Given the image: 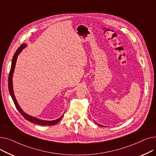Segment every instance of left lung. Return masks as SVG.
<instances>
[{
	"label": "left lung",
	"mask_w": 156,
	"mask_h": 156,
	"mask_svg": "<svg viewBox=\"0 0 156 156\" xmlns=\"http://www.w3.org/2000/svg\"><path fill=\"white\" fill-rule=\"evenodd\" d=\"M98 125H99V126H102V125H99V124H98Z\"/></svg>",
	"instance_id": "left-lung-1"
}]
</instances>
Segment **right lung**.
I'll return each instance as SVG.
<instances>
[{
	"instance_id": "right-lung-1",
	"label": "right lung",
	"mask_w": 156,
	"mask_h": 156,
	"mask_svg": "<svg viewBox=\"0 0 156 156\" xmlns=\"http://www.w3.org/2000/svg\"><path fill=\"white\" fill-rule=\"evenodd\" d=\"M26 47H27L26 44H23L21 45V46L17 49V51H16V52H15V54H14V56L12 57L11 67V69H10V72H9V78H8V88H9V91L10 95L12 97V101L15 104V106L16 107V108H17V109L20 112L21 115L27 120L30 121L31 122H33V123L39 125H43V126L54 125L57 124V122H59L60 121V120L62 118L63 115L62 116H61L59 119H57L56 120H54V121H45V120L40 119L28 115V114H26L21 109V108H20V106L19 105L17 101H16V97L14 96V91H13V87H12V76H13V73L14 71L15 65H16V60H17V58H18V55L20 54V53L21 52L23 49Z\"/></svg>"
}]
</instances>
